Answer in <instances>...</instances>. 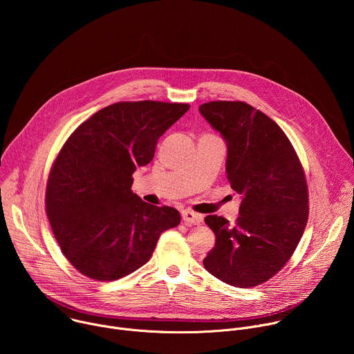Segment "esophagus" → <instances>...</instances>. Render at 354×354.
Returning <instances> with one entry per match:
<instances>
[{"instance_id":"obj_1","label":"esophagus","mask_w":354,"mask_h":354,"mask_svg":"<svg viewBox=\"0 0 354 354\" xmlns=\"http://www.w3.org/2000/svg\"><path fill=\"white\" fill-rule=\"evenodd\" d=\"M182 220L186 225H198L201 223V220H203V217H201L197 213L190 212V210H183L182 212Z\"/></svg>"}]
</instances>
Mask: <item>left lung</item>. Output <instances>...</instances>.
<instances>
[{"label": "left lung", "instance_id": "8db88e82", "mask_svg": "<svg viewBox=\"0 0 354 354\" xmlns=\"http://www.w3.org/2000/svg\"><path fill=\"white\" fill-rule=\"evenodd\" d=\"M198 112L224 138L227 178L242 198L234 225L218 216L205 218L216 245L203 265L230 286L255 287L288 262L304 234V169L284 131L261 111L216 100L200 105Z\"/></svg>", "mask_w": 354, "mask_h": 354}]
</instances>
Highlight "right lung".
<instances>
[{
	"label": "right lung",
	"instance_id": "obj_1",
	"mask_svg": "<svg viewBox=\"0 0 354 354\" xmlns=\"http://www.w3.org/2000/svg\"><path fill=\"white\" fill-rule=\"evenodd\" d=\"M186 104L119 102L100 109L68 137L50 171L46 212L70 263L99 281L145 265L160 235L180 223L176 209L131 192L133 174L153 161L158 138Z\"/></svg>",
	"mask_w": 354,
	"mask_h": 354
}]
</instances>
